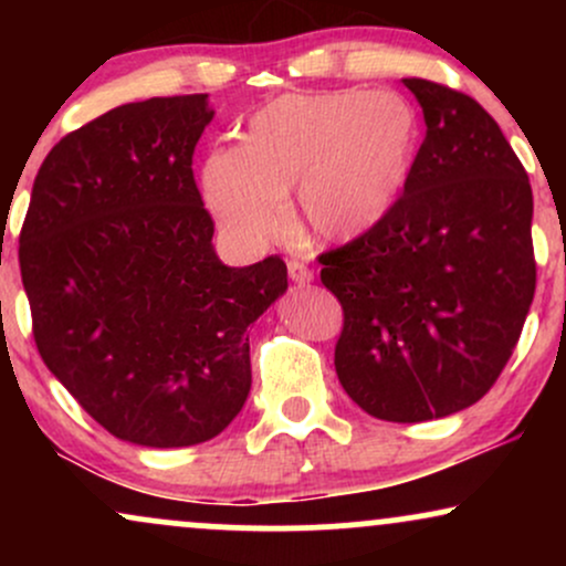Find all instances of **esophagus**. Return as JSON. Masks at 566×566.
<instances>
[{
  "label": "esophagus",
  "mask_w": 566,
  "mask_h": 566,
  "mask_svg": "<svg viewBox=\"0 0 566 566\" xmlns=\"http://www.w3.org/2000/svg\"><path fill=\"white\" fill-rule=\"evenodd\" d=\"M287 271H290V279L295 284H308L311 279H314V271H311L308 265H303V263H297V261H290L287 263Z\"/></svg>",
  "instance_id": "obj_1"
}]
</instances>
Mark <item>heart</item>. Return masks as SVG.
<instances>
[{
  "instance_id": "heart-1",
  "label": "heart",
  "mask_w": 566,
  "mask_h": 566,
  "mask_svg": "<svg viewBox=\"0 0 566 566\" xmlns=\"http://www.w3.org/2000/svg\"><path fill=\"white\" fill-rule=\"evenodd\" d=\"M418 143V116L399 95H284L252 116L242 146L205 159L201 193L220 229L242 244L284 231L292 191L311 239L348 244L391 218Z\"/></svg>"
}]
</instances>
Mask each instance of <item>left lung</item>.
<instances>
[{
	"label": "left lung",
	"instance_id": "8db88e82",
	"mask_svg": "<svg viewBox=\"0 0 566 566\" xmlns=\"http://www.w3.org/2000/svg\"><path fill=\"white\" fill-rule=\"evenodd\" d=\"M426 138L391 218L319 255L343 305L337 380L373 418L423 423L495 386L535 297L532 188L469 95L405 80Z\"/></svg>",
	"mask_w": 566,
	"mask_h": 566
}]
</instances>
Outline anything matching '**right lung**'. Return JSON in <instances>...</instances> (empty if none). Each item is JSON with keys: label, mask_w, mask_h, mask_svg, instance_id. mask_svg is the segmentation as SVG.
Wrapping results in <instances>:
<instances>
[{"label": "right lung", "mask_w": 566, "mask_h": 566, "mask_svg": "<svg viewBox=\"0 0 566 566\" xmlns=\"http://www.w3.org/2000/svg\"><path fill=\"white\" fill-rule=\"evenodd\" d=\"M212 116L207 95L148 97L74 129L39 167L21 229L44 365L140 447L201 444L237 418L247 327L287 290L282 258L218 261L191 170Z\"/></svg>", "instance_id": "1"}]
</instances>
